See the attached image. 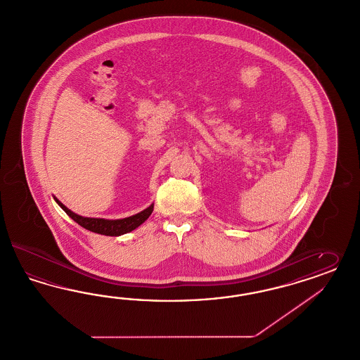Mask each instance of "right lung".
I'll return each mask as SVG.
<instances>
[{
  "label": "right lung",
  "instance_id": "1",
  "mask_svg": "<svg viewBox=\"0 0 360 360\" xmlns=\"http://www.w3.org/2000/svg\"><path fill=\"white\" fill-rule=\"evenodd\" d=\"M54 200L65 211L68 216L72 217L77 224H80L88 231H92L94 233H100V235H105V236H120L124 233H128V232L136 229L137 226H141L150 216V213L153 212V204H150L147 210L136 213L134 216L125 217V219L107 220V219H96V217H84L77 213L72 212L57 198H54Z\"/></svg>",
  "mask_w": 360,
  "mask_h": 360
}]
</instances>
